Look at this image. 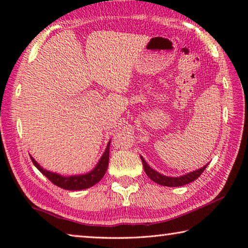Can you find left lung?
<instances>
[{
    "label": "left lung",
    "mask_w": 248,
    "mask_h": 248,
    "mask_svg": "<svg viewBox=\"0 0 248 248\" xmlns=\"http://www.w3.org/2000/svg\"><path fill=\"white\" fill-rule=\"evenodd\" d=\"M141 161H142V164H143V167H144V171L146 173V175L149 176L150 179H152L153 182H155L158 185H162V186H167V187H179V186H184V185H187L191 182H194V180H196L201 174L203 173L205 167L208 166V164H207L203 167H201V169H199V170L190 171V173L183 175V176H179V177H169V176H164V175L159 174L156 170L151 169V167L148 165V163L144 161V158L142 156H141Z\"/></svg>",
    "instance_id": "left-lung-1"
}]
</instances>
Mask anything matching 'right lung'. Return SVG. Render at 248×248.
<instances>
[{"label": "right lung", "instance_id": "add662e5", "mask_svg": "<svg viewBox=\"0 0 248 248\" xmlns=\"http://www.w3.org/2000/svg\"><path fill=\"white\" fill-rule=\"evenodd\" d=\"M109 145H110V141L108 142L107 148L105 150L103 156L100 157L95 169L93 170H91L90 173H86L83 175L62 176L57 173H52V171L44 170L43 167H41L31 156V158L33 163V165H35L37 169H38L41 173H43L46 177L50 180V182L54 185H57L58 187L63 188V189H66V190H81V189H86V188L94 186L95 184H97L99 180L104 177V175L107 170L108 162H109Z\"/></svg>", "mask_w": 248, "mask_h": 248}]
</instances>
